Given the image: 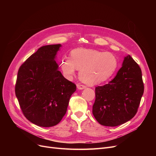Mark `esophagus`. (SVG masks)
Listing matches in <instances>:
<instances>
[{
    "instance_id": "34e87169",
    "label": "esophagus",
    "mask_w": 156,
    "mask_h": 156,
    "mask_svg": "<svg viewBox=\"0 0 156 156\" xmlns=\"http://www.w3.org/2000/svg\"><path fill=\"white\" fill-rule=\"evenodd\" d=\"M77 87L79 90H83V89L86 88V86H84L83 84H78L77 85Z\"/></svg>"
}]
</instances>
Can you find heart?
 <instances>
[{"mask_svg": "<svg viewBox=\"0 0 156 156\" xmlns=\"http://www.w3.org/2000/svg\"><path fill=\"white\" fill-rule=\"evenodd\" d=\"M118 66L114 55L95 49L77 48L70 53V58H64L61 68L68 78L80 69L79 77L88 84H96L111 77Z\"/></svg>", "mask_w": 156, "mask_h": 156, "instance_id": "b5f03b06", "label": "heart"}]
</instances>
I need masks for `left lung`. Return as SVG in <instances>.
I'll use <instances>...</instances> for the list:
<instances>
[{
    "instance_id": "1",
    "label": "left lung",
    "mask_w": 156,
    "mask_h": 156,
    "mask_svg": "<svg viewBox=\"0 0 156 156\" xmlns=\"http://www.w3.org/2000/svg\"><path fill=\"white\" fill-rule=\"evenodd\" d=\"M144 93L142 72L130 55L108 84L97 87L92 113L101 125L114 127L133 119Z\"/></svg>"
}]
</instances>
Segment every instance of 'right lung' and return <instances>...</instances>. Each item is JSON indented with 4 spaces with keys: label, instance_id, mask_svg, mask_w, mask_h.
Instances as JSON below:
<instances>
[{
    "label": "right lung",
    "instance_id": "right-lung-1",
    "mask_svg": "<svg viewBox=\"0 0 156 156\" xmlns=\"http://www.w3.org/2000/svg\"><path fill=\"white\" fill-rule=\"evenodd\" d=\"M61 44L42 46L19 69L16 95L23 115L40 127L58 124L67 111L76 85L58 70L55 58Z\"/></svg>",
    "mask_w": 156,
    "mask_h": 156
}]
</instances>
